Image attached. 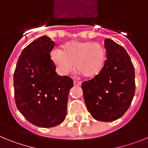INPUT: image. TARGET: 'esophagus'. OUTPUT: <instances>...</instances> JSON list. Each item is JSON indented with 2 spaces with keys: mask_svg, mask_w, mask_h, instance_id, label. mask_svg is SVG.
Masks as SVG:
<instances>
[{
  "mask_svg": "<svg viewBox=\"0 0 148 148\" xmlns=\"http://www.w3.org/2000/svg\"><path fill=\"white\" fill-rule=\"evenodd\" d=\"M74 86H81V82L77 81V80H74Z\"/></svg>",
  "mask_w": 148,
  "mask_h": 148,
  "instance_id": "obj_1",
  "label": "esophagus"
}]
</instances>
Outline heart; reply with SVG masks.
Segmentation results:
<instances>
[{"instance_id":"b5f03b06","label":"heart","mask_w":148,"mask_h":148,"mask_svg":"<svg viewBox=\"0 0 148 148\" xmlns=\"http://www.w3.org/2000/svg\"><path fill=\"white\" fill-rule=\"evenodd\" d=\"M106 49L100 42L71 41L62 46L61 51L53 50L51 57L62 75H67L76 68L84 77L92 79L101 74L105 61Z\"/></svg>"}]
</instances>
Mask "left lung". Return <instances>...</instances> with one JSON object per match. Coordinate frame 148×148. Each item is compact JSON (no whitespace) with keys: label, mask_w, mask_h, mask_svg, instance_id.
Returning a JSON list of instances; mask_svg holds the SVG:
<instances>
[{"label":"left lung","mask_w":148,"mask_h":148,"mask_svg":"<svg viewBox=\"0 0 148 148\" xmlns=\"http://www.w3.org/2000/svg\"><path fill=\"white\" fill-rule=\"evenodd\" d=\"M106 60L101 74L82 83L84 101L94 119L112 121L124 115L130 106L136 90L135 70L124 47L107 38Z\"/></svg>","instance_id":"obj_1"}]
</instances>
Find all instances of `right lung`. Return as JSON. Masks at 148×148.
Masks as SVG:
<instances>
[{
	"label": "right lung",
	"instance_id": "obj_1",
	"mask_svg": "<svg viewBox=\"0 0 148 148\" xmlns=\"http://www.w3.org/2000/svg\"><path fill=\"white\" fill-rule=\"evenodd\" d=\"M55 43L44 36L21 52L14 72V97L18 110L39 127H53L63 122L73 79L60 76L51 59Z\"/></svg>",
	"mask_w": 148,
	"mask_h": 148
}]
</instances>
